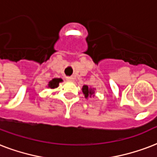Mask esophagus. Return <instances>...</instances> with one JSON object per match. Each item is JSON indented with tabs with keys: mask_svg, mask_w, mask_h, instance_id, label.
<instances>
[{
	"mask_svg": "<svg viewBox=\"0 0 157 157\" xmlns=\"http://www.w3.org/2000/svg\"><path fill=\"white\" fill-rule=\"evenodd\" d=\"M67 80L69 81H73L75 80V78H74L73 76H69V77H67Z\"/></svg>",
	"mask_w": 157,
	"mask_h": 157,
	"instance_id": "obj_1",
	"label": "esophagus"
}]
</instances>
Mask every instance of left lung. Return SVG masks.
Returning a JSON list of instances; mask_svg holds the SVG:
<instances>
[{"mask_svg":"<svg viewBox=\"0 0 157 157\" xmlns=\"http://www.w3.org/2000/svg\"><path fill=\"white\" fill-rule=\"evenodd\" d=\"M82 92H83L84 95H85V98H86V99H88V98L94 97L95 89H94V88L88 87V86H82Z\"/></svg>","mask_w":157,"mask_h":157,"instance_id":"obj_1","label":"left lung"}]
</instances>
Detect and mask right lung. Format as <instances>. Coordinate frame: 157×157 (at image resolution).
Returning a JSON list of instances; mask_svg holds the SVG:
<instances>
[{"label": "right lung", "instance_id": "1", "mask_svg": "<svg viewBox=\"0 0 157 157\" xmlns=\"http://www.w3.org/2000/svg\"><path fill=\"white\" fill-rule=\"evenodd\" d=\"M60 82H63V79L61 78H54L52 79V81H50L48 84V88H49V89H56L59 86Z\"/></svg>", "mask_w": 157, "mask_h": 157}]
</instances>
